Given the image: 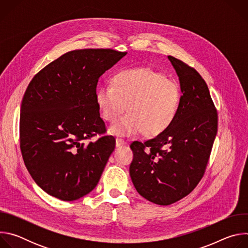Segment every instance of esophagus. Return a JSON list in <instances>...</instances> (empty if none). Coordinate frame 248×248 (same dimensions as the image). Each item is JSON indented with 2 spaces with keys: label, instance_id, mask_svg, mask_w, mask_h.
I'll use <instances>...</instances> for the list:
<instances>
[{
  "label": "esophagus",
  "instance_id": "esophagus-1",
  "mask_svg": "<svg viewBox=\"0 0 248 248\" xmlns=\"http://www.w3.org/2000/svg\"><path fill=\"white\" fill-rule=\"evenodd\" d=\"M126 144V142H125V140H124V139H122V138H116V145L119 147V146H124V145H125Z\"/></svg>",
  "mask_w": 248,
  "mask_h": 248
}]
</instances>
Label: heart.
I'll list each match as a JSON object with an SVG mask.
<instances>
[{
	"instance_id": "1",
	"label": "heart",
	"mask_w": 248,
	"mask_h": 248,
	"mask_svg": "<svg viewBox=\"0 0 248 248\" xmlns=\"http://www.w3.org/2000/svg\"><path fill=\"white\" fill-rule=\"evenodd\" d=\"M95 100L101 117L114 123L124 111L127 114L111 127L114 134L130 136L142 132L156 136L173 122L181 102V89L174 80L150 67L119 70L112 83H104Z\"/></svg>"
}]
</instances>
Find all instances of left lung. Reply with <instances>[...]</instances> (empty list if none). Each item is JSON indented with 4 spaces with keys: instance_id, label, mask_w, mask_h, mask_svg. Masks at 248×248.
I'll return each mask as SVG.
<instances>
[{
    "instance_id": "obj_1",
    "label": "left lung",
    "mask_w": 248,
    "mask_h": 248,
    "mask_svg": "<svg viewBox=\"0 0 248 248\" xmlns=\"http://www.w3.org/2000/svg\"><path fill=\"white\" fill-rule=\"evenodd\" d=\"M183 95L171 124L155 138L133 141L130 178L137 192L167 206L188 195L205 173L218 130V112L197 70L168 56Z\"/></svg>"
}]
</instances>
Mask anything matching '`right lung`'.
Returning a JSON list of instances; mask_svg holds the SVG:
<instances>
[{
	"mask_svg": "<svg viewBox=\"0 0 248 248\" xmlns=\"http://www.w3.org/2000/svg\"><path fill=\"white\" fill-rule=\"evenodd\" d=\"M126 54L114 49L70 51L28 84L20 107V150L32 179L48 194L73 201L97 186L116 146L115 137L105 135L95 100L97 83Z\"/></svg>",
	"mask_w": 248,
	"mask_h": 248,
	"instance_id": "1",
	"label": "right lung"
}]
</instances>
